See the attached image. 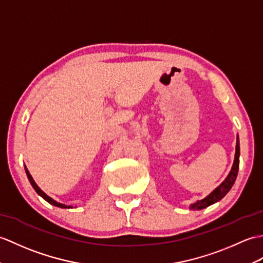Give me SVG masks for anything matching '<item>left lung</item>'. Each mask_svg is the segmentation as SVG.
<instances>
[{"mask_svg": "<svg viewBox=\"0 0 263 263\" xmlns=\"http://www.w3.org/2000/svg\"><path fill=\"white\" fill-rule=\"evenodd\" d=\"M239 164H240V141H239V136L236 137V146H235V156H234V161H233V166L231 168V172L229 173L227 178L224 179L221 185L216 187L214 191H213L209 196H206L205 198L195 201L194 204L189 206V209L193 211H199L206 209V207L211 206L212 204L217 203L218 200H221L225 195H227L230 189L233 186L235 182L237 172H239Z\"/></svg>", "mask_w": 263, "mask_h": 263, "instance_id": "obj_1", "label": "left lung"}]
</instances>
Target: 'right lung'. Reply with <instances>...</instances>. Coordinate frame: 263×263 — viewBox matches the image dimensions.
I'll list each match as a JSON object with an SVG mask.
<instances>
[{"mask_svg": "<svg viewBox=\"0 0 263 263\" xmlns=\"http://www.w3.org/2000/svg\"><path fill=\"white\" fill-rule=\"evenodd\" d=\"M24 169H26V174H27V176H28V179H29V181H30V184H31V186L33 187V189H34V191L36 192V194L39 195V196H41V197L44 198L45 200H47L49 204H51V205H53V206H57V207H60V209H72V206H67V205H65V204L58 203V201H56L54 199H52L51 197H49L48 195H47L45 192H42L41 189L39 188V186L35 184V181L33 180L32 176L30 175L29 170H28V168H27L26 166H24Z\"/></svg>", "mask_w": 263, "mask_h": 263, "instance_id": "right-lung-1", "label": "right lung"}]
</instances>
